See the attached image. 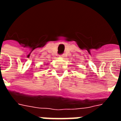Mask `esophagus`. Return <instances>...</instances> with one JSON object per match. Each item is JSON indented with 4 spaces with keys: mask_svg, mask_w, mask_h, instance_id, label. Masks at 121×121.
I'll return each mask as SVG.
<instances>
[{
    "mask_svg": "<svg viewBox=\"0 0 121 121\" xmlns=\"http://www.w3.org/2000/svg\"><path fill=\"white\" fill-rule=\"evenodd\" d=\"M59 56H60V58H64V57H65V56H64V54H61V55Z\"/></svg>",
    "mask_w": 121,
    "mask_h": 121,
    "instance_id": "obj_1",
    "label": "esophagus"
}]
</instances>
